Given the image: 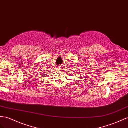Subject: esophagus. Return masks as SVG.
<instances>
[{
    "label": "esophagus",
    "mask_w": 128,
    "mask_h": 128,
    "mask_svg": "<svg viewBox=\"0 0 128 128\" xmlns=\"http://www.w3.org/2000/svg\"><path fill=\"white\" fill-rule=\"evenodd\" d=\"M58 71H60V72L62 71V68H61V67H60H60L58 68Z\"/></svg>",
    "instance_id": "obj_1"
}]
</instances>
